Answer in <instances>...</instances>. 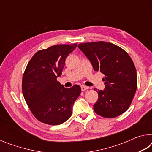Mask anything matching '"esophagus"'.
I'll return each instance as SVG.
<instances>
[{"label":"esophagus","instance_id":"34e87169","mask_svg":"<svg viewBox=\"0 0 152 152\" xmlns=\"http://www.w3.org/2000/svg\"><path fill=\"white\" fill-rule=\"evenodd\" d=\"M89 88V87L88 86H81V90L82 91H85L86 90H88Z\"/></svg>","mask_w":152,"mask_h":152}]
</instances>
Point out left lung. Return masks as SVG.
Instances as JSON below:
<instances>
[{
  "label": "left lung",
  "mask_w": 152,
  "mask_h": 152,
  "mask_svg": "<svg viewBox=\"0 0 152 152\" xmlns=\"http://www.w3.org/2000/svg\"><path fill=\"white\" fill-rule=\"evenodd\" d=\"M94 71L104 75V91L98 92L94 112L105 118L119 116L130 107L137 89V72L132 58L119 46L106 42L80 43Z\"/></svg>",
  "instance_id": "8db88e82"
}]
</instances>
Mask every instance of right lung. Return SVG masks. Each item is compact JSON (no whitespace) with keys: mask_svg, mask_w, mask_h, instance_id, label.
<instances>
[{"mask_svg":"<svg viewBox=\"0 0 152 152\" xmlns=\"http://www.w3.org/2000/svg\"><path fill=\"white\" fill-rule=\"evenodd\" d=\"M77 43L55 45L36 52L28 63L22 79V91L34 117L40 122L58 125L71 117L72 107L81 93L75 84L64 88L57 80L68 56Z\"/></svg>","mask_w":152,"mask_h":152,"instance_id":"1","label":"right lung"}]
</instances>
